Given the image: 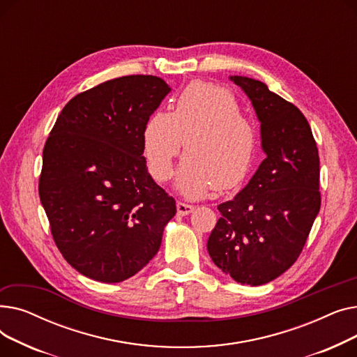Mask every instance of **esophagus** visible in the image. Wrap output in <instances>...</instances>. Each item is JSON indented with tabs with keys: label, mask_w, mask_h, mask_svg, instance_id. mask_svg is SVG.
Returning <instances> with one entry per match:
<instances>
[{
	"label": "esophagus",
	"mask_w": 357,
	"mask_h": 357,
	"mask_svg": "<svg viewBox=\"0 0 357 357\" xmlns=\"http://www.w3.org/2000/svg\"><path fill=\"white\" fill-rule=\"evenodd\" d=\"M176 208H178V214L179 215H188V214H191L195 210L194 205L185 204V202H181V201L176 202Z\"/></svg>",
	"instance_id": "1"
}]
</instances>
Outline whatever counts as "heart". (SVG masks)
I'll list each match as a JSON object with an SVG mask.
<instances>
[{"instance_id": "heart-1", "label": "heart", "mask_w": 357, "mask_h": 357, "mask_svg": "<svg viewBox=\"0 0 357 357\" xmlns=\"http://www.w3.org/2000/svg\"><path fill=\"white\" fill-rule=\"evenodd\" d=\"M176 188L186 198L198 199L214 186L237 188L253 169L257 135L253 123L240 114V102L229 89L192 82L176 100L174 112L156 111L143 131V150L150 175L165 182L183 140Z\"/></svg>"}]
</instances>
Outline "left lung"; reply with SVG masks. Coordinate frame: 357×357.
I'll use <instances>...</instances> for the list:
<instances>
[{"label": "left lung", "instance_id": "1", "mask_svg": "<svg viewBox=\"0 0 357 357\" xmlns=\"http://www.w3.org/2000/svg\"><path fill=\"white\" fill-rule=\"evenodd\" d=\"M250 98L260 121L266 159L233 199L207 243L214 264L236 282H271L301 255L320 211V158L311 127L292 102L260 81L231 77Z\"/></svg>", "mask_w": 357, "mask_h": 357}]
</instances>
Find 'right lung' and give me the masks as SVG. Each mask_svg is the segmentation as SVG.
I'll list each match as a JSON object with an SVG mask.
<instances>
[{
	"label": "right lung",
	"mask_w": 357,
	"mask_h": 357,
	"mask_svg": "<svg viewBox=\"0 0 357 357\" xmlns=\"http://www.w3.org/2000/svg\"><path fill=\"white\" fill-rule=\"evenodd\" d=\"M171 88L128 75L75 96L43 149L39 195L59 252L79 273L121 282L158 253L176 204L143 158L149 117Z\"/></svg>",
	"instance_id": "obj_1"
}]
</instances>
